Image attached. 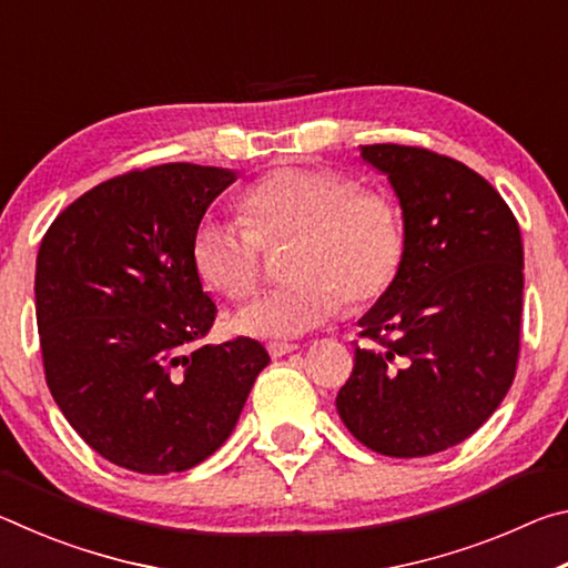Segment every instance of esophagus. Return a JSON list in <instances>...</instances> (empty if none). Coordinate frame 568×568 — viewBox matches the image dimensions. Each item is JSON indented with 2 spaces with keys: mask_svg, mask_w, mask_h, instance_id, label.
Masks as SVG:
<instances>
[{
  "mask_svg": "<svg viewBox=\"0 0 568 568\" xmlns=\"http://www.w3.org/2000/svg\"><path fill=\"white\" fill-rule=\"evenodd\" d=\"M295 348H297L295 343H283V341H271V343H267V353H271L273 358H283V355L293 353Z\"/></svg>",
  "mask_w": 568,
  "mask_h": 568,
  "instance_id": "34e87169",
  "label": "esophagus"
}]
</instances>
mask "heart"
Masks as SVG:
<instances>
[{"instance_id": "heart-1", "label": "heart", "mask_w": 568, "mask_h": 568, "mask_svg": "<svg viewBox=\"0 0 568 568\" xmlns=\"http://www.w3.org/2000/svg\"><path fill=\"white\" fill-rule=\"evenodd\" d=\"M243 222L205 217L190 257L197 275L230 301L261 287L263 245L295 240L287 263L293 285L235 315L240 333L293 338L328 323L345 301L363 307L386 295L406 261V225L386 190L361 187L331 168H277L237 200Z\"/></svg>"}]
</instances>
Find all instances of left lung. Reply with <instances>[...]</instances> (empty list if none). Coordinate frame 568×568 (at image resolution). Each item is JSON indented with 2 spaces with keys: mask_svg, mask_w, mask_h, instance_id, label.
Returning <instances> with one entry per match:
<instances>
[{
  "mask_svg": "<svg viewBox=\"0 0 568 568\" xmlns=\"http://www.w3.org/2000/svg\"><path fill=\"white\" fill-rule=\"evenodd\" d=\"M388 175L406 225V261L358 321L378 346L355 345L335 406L376 454L418 458L460 444L511 388L521 341L524 245L491 182L454 158L363 145Z\"/></svg>",
  "mask_w": 568,
  "mask_h": 568,
  "instance_id": "1",
  "label": "left lung"
}]
</instances>
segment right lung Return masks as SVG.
I'll return each mask as SVG.
<instances>
[{
  "mask_svg": "<svg viewBox=\"0 0 568 568\" xmlns=\"http://www.w3.org/2000/svg\"><path fill=\"white\" fill-rule=\"evenodd\" d=\"M233 170L170 162L100 182L57 215L37 253L44 378L70 426L138 474L187 470L233 434L271 355L240 335L197 345L215 303L192 233Z\"/></svg>",
  "mask_w": 568,
  "mask_h": 568,
  "instance_id": "right-lung-1",
  "label": "right lung"
}]
</instances>
